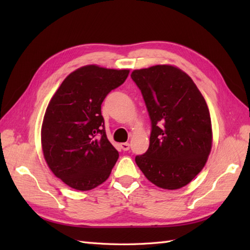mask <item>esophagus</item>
Returning <instances> with one entry per match:
<instances>
[{
    "label": "esophagus",
    "instance_id": "obj_1",
    "mask_svg": "<svg viewBox=\"0 0 250 250\" xmlns=\"http://www.w3.org/2000/svg\"><path fill=\"white\" fill-rule=\"evenodd\" d=\"M120 147L124 151H128L130 149V144H129V143H121Z\"/></svg>",
    "mask_w": 250,
    "mask_h": 250
}]
</instances>
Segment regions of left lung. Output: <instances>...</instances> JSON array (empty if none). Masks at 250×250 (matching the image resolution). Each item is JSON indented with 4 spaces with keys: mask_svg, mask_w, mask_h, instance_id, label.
Returning <instances> with one entry per match:
<instances>
[{
    "mask_svg": "<svg viewBox=\"0 0 250 250\" xmlns=\"http://www.w3.org/2000/svg\"><path fill=\"white\" fill-rule=\"evenodd\" d=\"M151 121L149 147L135 157L146 178L163 189L188 185L211 149L210 115L192 79L172 65L132 72Z\"/></svg>",
    "mask_w": 250,
    "mask_h": 250,
    "instance_id": "obj_1",
    "label": "left lung"
}]
</instances>
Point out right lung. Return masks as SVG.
<instances>
[{
    "label": "right lung",
    "instance_id": "1",
    "mask_svg": "<svg viewBox=\"0 0 250 250\" xmlns=\"http://www.w3.org/2000/svg\"><path fill=\"white\" fill-rule=\"evenodd\" d=\"M129 70L86 65L68 75L47 106L42 125L45 160L71 188L91 190L108 178L119 152L107 140L101 105Z\"/></svg>",
    "mask_w": 250,
    "mask_h": 250
}]
</instances>
